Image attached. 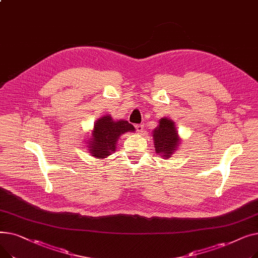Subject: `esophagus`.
Listing matches in <instances>:
<instances>
[{
  "label": "esophagus",
  "instance_id": "1",
  "mask_svg": "<svg viewBox=\"0 0 258 258\" xmlns=\"http://www.w3.org/2000/svg\"><path fill=\"white\" fill-rule=\"evenodd\" d=\"M135 127H136L138 133H143V128H144L143 124H136V125H135Z\"/></svg>",
  "mask_w": 258,
  "mask_h": 258
}]
</instances>
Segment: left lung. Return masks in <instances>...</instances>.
<instances>
[{"mask_svg":"<svg viewBox=\"0 0 258 258\" xmlns=\"http://www.w3.org/2000/svg\"><path fill=\"white\" fill-rule=\"evenodd\" d=\"M152 136L156 153L164 159L170 158L177 152L182 142L174 121L167 117L159 120V124L153 131Z\"/></svg>","mask_w":258,"mask_h":258,"instance_id":"left-lung-1","label":"left lung"}]
</instances>
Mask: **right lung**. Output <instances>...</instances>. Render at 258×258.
<instances>
[{"label": "right lung", "mask_w": 258, "mask_h": 258, "mask_svg": "<svg viewBox=\"0 0 258 258\" xmlns=\"http://www.w3.org/2000/svg\"><path fill=\"white\" fill-rule=\"evenodd\" d=\"M128 132H135V127L126 120H114L111 115H104L95 121L86 148L94 158L104 159L116 151L121 135Z\"/></svg>", "instance_id": "add662e5"}]
</instances>
